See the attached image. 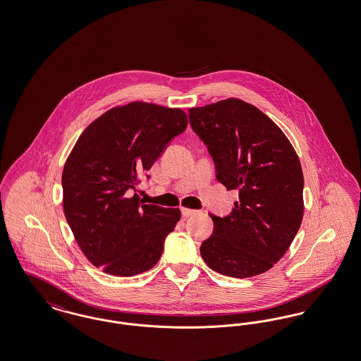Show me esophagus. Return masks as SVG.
<instances>
[{
    "label": "esophagus",
    "mask_w": 361,
    "mask_h": 361,
    "mask_svg": "<svg viewBox=\"0 0 361 361\" xmlns=\"http://www.w3.org/2000/svg\"><path fill=\"white\" fill-rule=\"evenodd\" d=\"M181 214H183V216L189 218V216L196 215V214H197V211H196V209H192V208H181Z\"/></svg>",
    "instance_id": "1"
}]
</instances>
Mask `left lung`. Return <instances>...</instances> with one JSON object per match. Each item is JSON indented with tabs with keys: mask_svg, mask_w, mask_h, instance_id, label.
<instances>
[{
	"mask_svg": "<svg viewBox=\"0 0 361 361\" xmlns=\"http://www.w3.org/2000/svg\"><path fill=\"white\" fill-rule=\"evenodd\" d=\"M216 178L240 200L233 212L212 214L214 233L200 246L207 265L230 277L269 271L291 246L303 219V172L291 142L257 106L226 99L190 108Z\"/></svg>",
	"mask_w": 361,
	"mask_h": 361,
	"instance_id": "obj_1",
	"label": "left lung"
}]
</instances>
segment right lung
I'll list each match as a JSON object with an SVG mask.
<instances>
[{"label":"right lung","instance_id":"obj_1","mask_svg":"<svg viewBox=\"0 0 361 361\" xmlns=\"http://www.w3.org/2000/svg\"><path fill=\"white\" fill-rule=\"evenodd\" d=\"M187 126L180 108L133 102L92 121L70 152L62 173L65 216L85 257L105 274L139 275L161 258L181 212L130 193Z\"/></svg>","mask_w":361,"mask_h":361}]
</instances>
